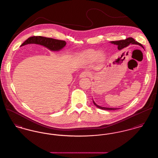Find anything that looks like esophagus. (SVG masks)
<instances>
[{
	"label": "esophagus",
	"instance_id": "1",
	"mask_svg": "<svg viewBox=\"0 0 158 158\" xmlns=\"http://www.w3.org/2000/svg\"><path fill=\"white\" fill-rule=\"evenodd\" d=\"M90 73L88 71H85L82 72L80 75V78H84V77H89L90 75Z\"/></svg>",
	"mask_w": 158,
	"mask_h": 158
}]
</instances>
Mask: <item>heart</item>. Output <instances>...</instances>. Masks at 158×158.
Returning <instances> with one entry per match:
<instances>
[{
  "label": "heart",
  "instance_id": "heart-1",
  "mask_svg": "<svg viewBox=\"0 0 158 158\" xmlns=\"http://www.w3.org/2000/svg\"><path fill=\"white\" fill-rule=\"evenodd\" d=\"M83 56L90 60H95L97 59L98 57H99V59L101 60L104 59V54L103 53H98V52L93 50H89L84 52V53H83Z\"/></svg>",
  "mask_w": 158,
  "mask_h": 158
}]
</instances>
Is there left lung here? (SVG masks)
<instances>
[{
    "instance_id": "8db88e82",
    "label": "left lung",
    "mask_w": 158,
    "mask_h": 158,
    "mask_svg": "<svg viewBox=\"0 0 158 158\" xmlns=\"http://www.w3.org/2000/svg\"><path fill=\"white\" fill-rule=\"evenodd\" d=\"M111 43H112V44H113L114 45H117L118 50H119L124 48L125 47H126L129 44H137V45H140L141 47H142L144 48L143 46L140 43H139V42H138L137 41H135V40L134 39H133L132 38H126V40H120V41H111ZM93 102H94V105H96L98 108H99L100 109H102V110H117L118 109V108H106V107L101 106L97 105L94 102V100H93Z\"/></svg>"
}]
</instances>
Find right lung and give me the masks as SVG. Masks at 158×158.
I'll return each instance as SVG.
<instances>
[{"label":"right lung","instance_id":"1","mask_svg":"<svg viewBox=\"0 0 158 158\" xmlns=\"http://www.w3.org/2000/svg\"><path fill=\"white\" fill-rule=\"evenodd\" d=\"M28 44H36L43 45L51 51H59L66 45L64 41L55 40L53 38H46L40 36H35L29 38L21 44V46Z\"/></svg>","mask_w":158,"mask_h":158}]
</instances>
